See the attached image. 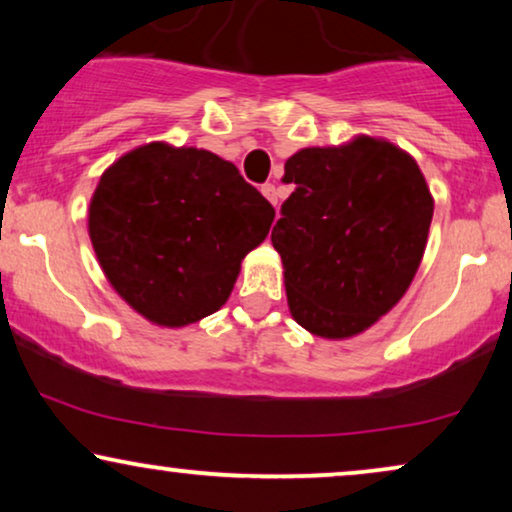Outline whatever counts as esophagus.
<instances>
[{
	"instance_id": "1",
	"label": "esophagus",
	"mask_w": 512,
	"mask_h": 512,
	"mask_svg": "<svg viewBox=\"0 0 512 512\" xmlns=\"http://www.w3.org/2000/svg\"><path fill=\"white\" fill-rule=\"evenodd\" d=\"M261 193L272 202V205H277V188H275V184H263L261 186Z\"/></svg>"
}]
</instances>
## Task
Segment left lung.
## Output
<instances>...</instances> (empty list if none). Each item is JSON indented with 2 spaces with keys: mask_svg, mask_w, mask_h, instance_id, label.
Returning a JSON list of instances; mask_svg holds the SVG:
<instances>
[{
  "mask_svg": "<svg viewBox=\"0 0 512 512\" xmlns=\"http://www.w3.org/2000/svg\"><path fill=\"white\" fill-rule=\"evenodd\" d=\"M296 186L272 228L289 310L321 338H349L387 314L415 277L433 198L398 146L356 137L303 149L284 165Z\"/></svg>",
  "mask_w": 512,
  "mask_h": 512,
  "instance_id": "obj_1",
  "label": "left lung"
}]
</instances>
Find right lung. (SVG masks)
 I'll list each match as a JSON object with an SVG mask.
<instances>
[{
    "mask_svg": "<svg viewBox=\"0 0 512 512\" xmlns=\"http://www.w3.org/2000/svg\"><path fill=\"white\" fill-rule=\"evenodd\" d=\"M275 209L214 153L153 142L125 153L90 200L88 233L118 296L153 324L186 326L226 303Z\"/></svg>",
    "mask_w": 512,
    "mask_h": 512,
    "instance_id": "1",
    "label": "right lung"
}]
</instances>
